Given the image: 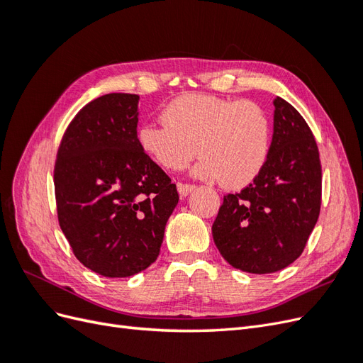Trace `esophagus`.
Here are the masks:
<instances>
[{
    "label": "esophagus",
    "instance_id": "obj_1",
    "mask_svg": "<svg viewBox=\"0 0 363 363\" xmlns=\"http://www.w3.org/2000/svg\"><path fill=\"white\" fill-rule=\"evenodd\" d=\"M195 189L194 184H189V183H177V191L182 196H186L189 195L192 191Z\"/></svg>",
    "mask_w": 363,
    "mask_h": 363
}]
</instances>
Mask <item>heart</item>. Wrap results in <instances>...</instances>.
<instances>
[{
  "instance_id": "1",
  "label": "heart",
  "mask_w": 363,
  "mask_h": 363,
  "mask_svg": "<svg viewBox=\"0 0 363 363\" xmlns=\"http://www.w3.org/2000/svg\"><path fill=\"white\" fill-rule=\"evenodd\" d=\"M164 124L138 128V144L163 168L180 171L200 152L195 174L240 189L267 167L272 128L265 108L250 100L184 94L163 107Z\"/></svg>"
}]
</instances>
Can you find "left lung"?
Here are the masks:
<instances>
[{"label": "left lung", "mask_w": 363, "mask_h": 363, "mask_svg": "<svg viewBox=\"0 0 363 363\" xmlns=\"http://www.w3.org/2000/svg\"><path fill=\"white\" fill-rule=\"evenodd\" d=\"M267 167L239 194L224 196L212 225L215 245L236 269L269 274L301 256L321 208V162L298 111L274 100Z\"/></svg>", "instance_id": "left-lung-1"}]
</instances>
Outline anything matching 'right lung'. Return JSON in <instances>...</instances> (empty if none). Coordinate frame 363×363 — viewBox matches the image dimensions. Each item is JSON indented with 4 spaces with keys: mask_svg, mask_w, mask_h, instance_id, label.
<instances>
[{
    "mask_svg": "<svg viewBox=\"0 0 363 363\" xmlns=\"http://www.w3.org/2000/svg\"><path fill=\"white\" fill-rule=\"evenodd\" d=\"M138 103L135 94H107L86 104L54 167L59 224L74 256L111 279L157 259L179 203L175 184L138 144Z\"/></svg>",
    "mask_w": 363,
    "mask_h": 363,
    "instance_id": "obj_1",
    "label": "right lung"
}]
</instances>
